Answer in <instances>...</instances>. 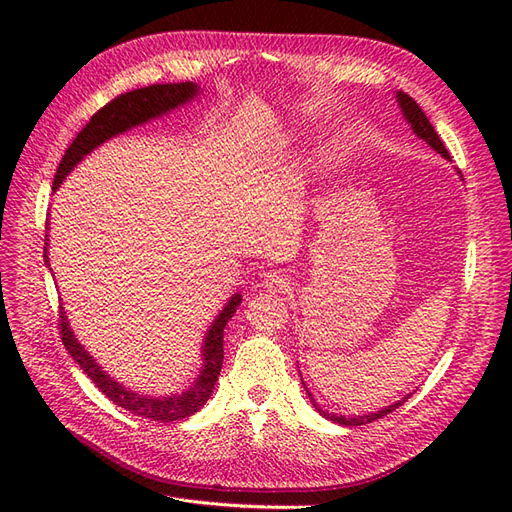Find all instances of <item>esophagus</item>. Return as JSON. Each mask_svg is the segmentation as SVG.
I'll list each match as a JSON object with an SVG mask.
<instances>
[{"instance_id": "esophagus-1", "label": "esophagus", "mask_w": 512, "mask_h": 512, "mask_svg": "<svg viewBox=\"0 0 512 512\" xmlns=\"http://www.w3.org/2000/svg\"><path fill=\"white\" fill-rule=\"evenodd\" d=\"M290 277L284 271H269L262 275V286H265L269 292H286L290 288Z\"/></svg>"}]
</instances>
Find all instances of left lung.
<instances>
[{
  "label": "left lung",
  "mask_w": 512,
  "mask_h": 512,
  "mask_svg": "<svg viewBox=\"0 0 512 512\" xmlns=\"http://www.w3.org/2000/svg\"><path fill=\"white\" fill-rule=\"evenodd\" d=\"M397 102H399V106H401V111H404V117L408 119V123L412 126V130H414V134L418 136V138H423V141L429 145V147H433L436 149L438 153H442V156L446 158V160H451V153L446 151V147H444V143L440 141V136H438V132L433 130V126L429 123V119H427V115L421 111V106H418L408 94H404V91H397ZM309 395V399L314 401V397H312V393H307ZM408 397H404L401 401H397V404H393V406H386L384 410H380V412H374V414H365V416H356V418H346V416H337V414H329V412H324L316 401H314V406H316V410L322 414V416H327V418H331L333 423H339V425H348V427H354V425H365V423H371V421H378V418H382V416H386L389 412H393L395 408H399L401 404H404Z\"/></svg>",
  "instance_id": "obj_1"
}]
</instances>
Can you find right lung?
Here are the masks:
<instances>
[{
	"label": "right lung",
	"mask_w": 512,
	"mask_h": 512,
	"mask_svg": "<svg viewBox=\"0 0 512 512\" xmlns=\"http://www.w3.org/2000/svg\"><path fill=\"white\" fill-rule=\"evenodd\" d=\"M196 91H198V85L194 83L149 85V87L128 91V94H121L106 106H102L100 111L89 119L87 126L76 134L72 145L66 151V156L61 158L55 173L53 190L59 188V183L64 181V177L87 156L89 151H94L98 145L108 141V138H113L115 134H121L134 126H141V123L153 117H160L168 111H173V108H177L179 104L192 100L196 96ZM44 258H46V250H44ZM46 262H49V258H46ZM239 303H241V294L237 292L235 297L226 303L222 314L211 324V329L205 337V346H203V356H205L203 371H200V376L196 378L192 389L185 391L183 395H170L160 399L145 397L134 391H128L126 386H121L113 378H108L100 369V365L87 354V350L76 342V337L70 331L64 307H59L61 342H64L72 359L81 365L85 374L94 380V384L113 401V404L126 408L138 416L151 418V421L173 423L198 412L200 406H203L209 399V395L213 393L215 380L220 376L222 361H224V329L228 320L235 316Z\"/></svg>",
	"instance_id": "right-lung-1"
}]
</instances>
